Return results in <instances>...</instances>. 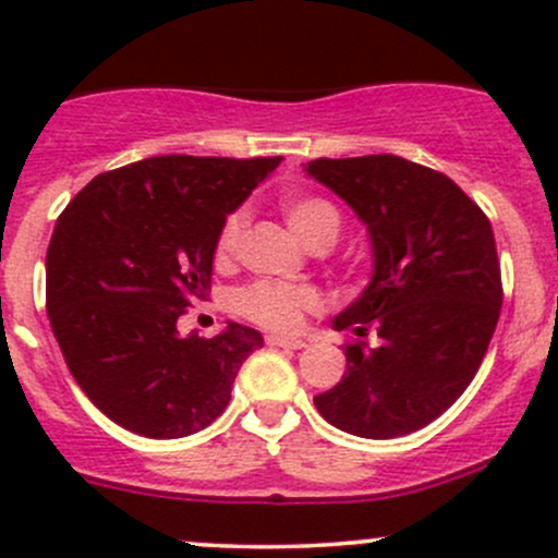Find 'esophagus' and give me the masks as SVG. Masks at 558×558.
Returning a JSON list of instances; mask_svg holds the SVG:
<instances>
[{"label":"esophagus","mask_w":558,"mask_h":558,"mask_svg":"<svg viewBox=\"0 0 558 558\" xmlns=\"http://www.w3.org/2000/svg\"><path fill=\"white\" fill-rule=\"evenodd\" d=\"M267 345L272 348H305L307 342L300 337H286V335H267Z\"/></svg>","instance_id":"obj_1"}]
</instances>
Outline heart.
<instances>
[{
	"instance_id": "obj_1",
	"label": "heart",
	"mask_w": 558,
	"mask_h": 558,
	"mask_svg": "<svg viewBox=\"0 0 558 558\" xmlns=\"http://www.w3.org/2000/svg\"><path fill=\"white\" fill-rule=\"evenodd\" d=\"M283 216L289 227L294 229L296 238L305 245H326L329 247L337 240L342 229V216L335 207V202L324 199L315 194H291L283 196L280 202ZM245 216L243 213H232L227 221L221 223L216 243V256L229 258L238 251L240 240H243ZM238 311L245 318L256 320V324L269 326V329H296L302 315L313 311L318 305V294L305 286H280V283H253L247 286L234 300Z\"/></svg>"
}]
</instances>
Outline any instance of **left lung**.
I'll return each instance as SVG.
<instances>
[{"label":"left lung","instance_id":"1","mask_svg":"<svg viewBox=\"0 0 558 558\" xmlns=\"http://www.w3.org/2000/svg\"><path fill=\"white\" fill-rule=\"evenodd\" d=\"M305 172L356 213L373 245L369 286L331 320L373 342L345 345V375L313 402L348 435H410L464 393L497 329L492 223L451 178L402 156L315 159Z\"/></svg>","mask_w":558,"mask_h":558}]
</instances>
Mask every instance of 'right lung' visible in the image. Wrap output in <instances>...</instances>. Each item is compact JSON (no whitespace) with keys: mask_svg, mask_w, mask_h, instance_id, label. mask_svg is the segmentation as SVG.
I'll list each match as a JSON object with an SVG mask.
<instances>
[{"mask_svg":"<svg viewBox=\"0 0 558 558\" xmlns=\"http://www.w3.org/2000/svg\"><path fill=\"white\" fill-rule=\"evenodd\" d=\"M283 156H154L102 172L64 207L45 256V307L72 378L110 421L174 440L223 413L264 337L229 320L180 337L210 289L218 232Z\"/></svg>","mask_w":558,"mask_h":558,"instance_id":"1","label":"right lung"}]
</instances>
